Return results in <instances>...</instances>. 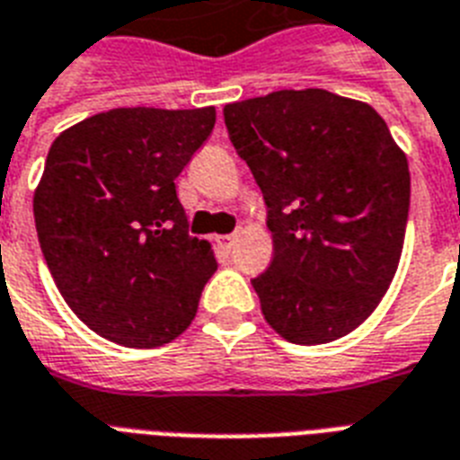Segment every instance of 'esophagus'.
Returning a JSON list of instances; mask_svg holds the SVG:
<instances>
[{
    "label": "esophagus",
    "mask_w": 460,
    "mask_h": 460,
    "mask_svg": "<svg viewBox=\"0 0 460 460\" xmlns=\"http://www.w3.org/2000/svg\"><path fill=\"white\" fill-rule=\"evenodd\" d=\"M234 241H236V236H234V234H229V236L217 238V243H219V248H222L224 252H231V248H234Z\"/></svg>",
    "instance_id": "1"
}]
</instances>
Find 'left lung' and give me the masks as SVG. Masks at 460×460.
<instances>
[{
	"label": "left lung",
	"instance_id": "left-lung-1",
	"mask_svg": "<svg viewBox=\"0 0 460 460\" xmlns=\"http://www.w3.org/2000/svg\"><path fill=\"white\" fill-rule=\"evenodd\" d=\"M224 124L267 205L274 258L251 279L265 320L301 346L341 339L399 267L406 155L370 104L320 88L226 104Z\"/></svg>",
	"mask_w": 460,
	"mask_h": 460
}]
</instances>
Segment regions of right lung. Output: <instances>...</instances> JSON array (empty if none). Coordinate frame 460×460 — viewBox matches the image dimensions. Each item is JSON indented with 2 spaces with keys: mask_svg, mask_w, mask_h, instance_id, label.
<instances>
[{
  "mask_svg": "<svg viewBox=\"0 0 460 460\" xmlns=\"http://www.w3.org/2000/svg\"><path fill=\"white\" fill-rule=\"evenodd\" d=\"M215 107L110 110L54 140L32 198L45 262L93 332L155 349L193 322L217 272L188 234L176 176L215 128Z\"/></svg>",
  "mask_w": 460,
  "mask_h": 460,
  "instance_id": "add662e5",
  "label": "right lung"
}]
</instances>
